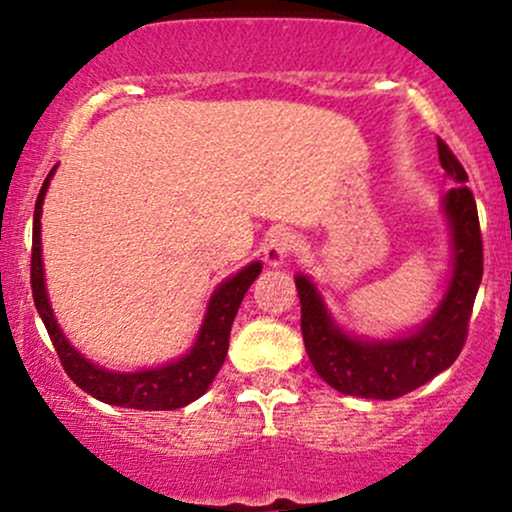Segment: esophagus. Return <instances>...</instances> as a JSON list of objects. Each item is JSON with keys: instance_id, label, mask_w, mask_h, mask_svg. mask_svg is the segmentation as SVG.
I'll use <instances>...</instances> for the list:
<instances>
[{"instance_id": "esophagus-1", "label": "esophagus", "mask_w": 512, "mask_h": 512, "mask_svg": "<svg viewBox=\"0 0 512 512\" xmlns=\"http://www.w3.org/2000/svg\"><path fill=\"white\" fill-rule=\"evenodd\" d=\"M296 248V236L289 231H274L269 233V238L264 240V262L269 264V267H281L286 260H289V255Z\"/></svg>"}]
</instances>
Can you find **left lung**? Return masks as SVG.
Instances as JSON below:
<instances>
[{
  "instance_id": "obj_1",
  "label": "left lung",
  "mask_w": 512,
  "mask_h": 512,
  "mask_svg": "<svg viewBox=\"0 0 512 512\" xmlns=\"http://www.w3.org/2000/svg\"><path fill=\"white\" fill-rule=\"evenodd\" d=\"M438 158L445 175L455 182L440 199L450 231L452 264L443 298L419 327L385 339L346 332L313 279L296 274L305 351L317 375L342 395L366 399L407 395L450 368L467 339V322L484 274L479 214L462 163L440 139Z\"/></svg>"
}]
</instances>
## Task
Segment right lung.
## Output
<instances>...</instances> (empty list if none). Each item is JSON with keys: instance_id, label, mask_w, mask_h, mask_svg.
<instances>
[{"instance_id": "add662e5", "label": "right lung", "mask_w": 512, "mask_h": 512, "mask_svg": "<svg viewBox=\"0 0 512 512\" xmlns=\"http://www.w3.org/2000/svg\"><path fill=\"white\" fill-rule=\"evenodd\" d=\"M55 170L57 166L50 170L43 187H40L38 199H35L31 289L35 308H38V315L43 317L45 330H48L52 344H55L64 370L81 390L105 404L144 411L187 407L209 390L211 380L216 378L223 361H226L231 325L236 320V313L250 284L262 272V262L245 264L240 272L231 274L216 286L207 303V313H204L202 325H199L195 342L180 358H173V361L156 368L132 370V373H120V370L98 366V363L88 361L81 351H76V346H72V342L64 337L62 327L57 325V317L52 313L48 286H45L43 240H40V226L43 223H40V219H43V202Z\"/></svg>"}]
</instances>
